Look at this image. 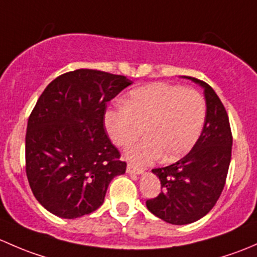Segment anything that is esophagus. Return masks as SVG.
I'll return each instance as SVG.
<instances>
[{
  "label": "esophagus",
  "mask_w": 257,
  "mask_h": 257,
  "mask_svg": "<svg viewBox=\"0 0 257 257\" xmlns=\"http://www.w3.org/2000/svg\"><path fill=\"white\" fill-rule=\"evenodd\" d=\"M126 171H127V173H130V174H142L144 173V171H142V169L135 167V166H132V165H127Z\"/></svg>",
  "instance_id": "esophagus-1"
}]
</instances>
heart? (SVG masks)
Instances as JSON below:
<instances>
[{"label": "heart", "instance_id": "b5f03b06", "mask_svg": "<svg viewBox=\"0 0 257 257\" xmlns=\"http://www.w3.org/2000/svg\"><path fill=\"white\" fill-rule=\"evenodd\" d=\"M205 113L198 91L157 83L134 90L125 106L107 110L105 127L113 144L122 148L134 144L145 127L146 139L126 153L135 165H148L162 155L165 162H173L197 144Z\"/></svg>", "mask_w": 257, "mask_h": 257}]
</instances>
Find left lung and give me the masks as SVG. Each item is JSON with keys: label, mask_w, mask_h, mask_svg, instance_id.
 Returning <instances> with one entry per match:
<instances>
[{"label": "left lung", "mask_w": 257, "mask_h": 257, "mask_svg": "<svg viewBox=\"0 0 257 257\" xmlns=\"http://www.w3.org/2000/svg\"><path fill=\"white\" fill-rule=\"evenodd\" d=\"M183 78L204 90V127L197 144L182 160L152 169L162 190L146 202L153 215L173 225L194 223L213 209L225 186L232 146L229 117L216 92L204 81Z\"/></svg>", "instance_id": "1"}]
</instances>
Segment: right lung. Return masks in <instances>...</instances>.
Segmentation results:
<instances>
[{
	"instance_id": "right-lung-1",
	"label": "right lung",
	"mask_w": 257,
	"mask_h": 257,
	"mask_svg": "<svg viewBox=\"0 0 257 257\" xmlns=\"http://www.w3.org/2000/svg\"><path fill=\"white\" fill-rule=\"evenodd\" d=\"M132 81L92 69L49 83L28 118L26 173L49 213L75 219L102 205L110 182L126 163L105 131L106 104Z\"/></svg>"
}]
</instances>
